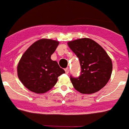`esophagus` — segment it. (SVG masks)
<instances>
[{"label":"esophagus","mask_w":129,"mask_h":129,"mask_svg":"<svg viewBox=\"0 0 129 129\" xmlns=\"http://www.w3.org/2000/svg\"><path fill=\"white\" fill-rule=\"evenodd\" d=\"M64 71H65V73L67 74H69V69L67 67V68H66L65 69H64Z\"/></svg>","instance_id":"1"}]
</instances>
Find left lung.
<instances>
[{
  "instance_id": "1",
  "label": "left lung",
  "mask_w": 129,
  "mask_h": 129,
  "mask_svg": "<svg viewBox=\"0 0 129 129\" xmlns=\"http://www.w3.org/2000/svg\"><path fill=\"white\" fill-rule=\"evenodd\" d=\"M69 48L79 58L81 75L70 78L75 89L83 94H91L102 89L112 73L111 59L94 40L84 38L69 41Z\"/></svg>"
}]
</instances>
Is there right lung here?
<instances>
[{
	"label": "right lung",
	"instance_id": "1",
	"mask_svg": "<svg viewBox=\"0 0 129 129\" xmlns=\"http://www.w3.org/2000/svg\"><path fill=\"white\" fill-rule=\"evenodd\" d=\"M59 42L43 38L30 46L23 53L17 67L18 78L29 91L44 93L55 86L58 76L65 71L51 59Z\"/></svg>",
	"mask_w": 129,
	"mask_h": 129
}]
</instances>
